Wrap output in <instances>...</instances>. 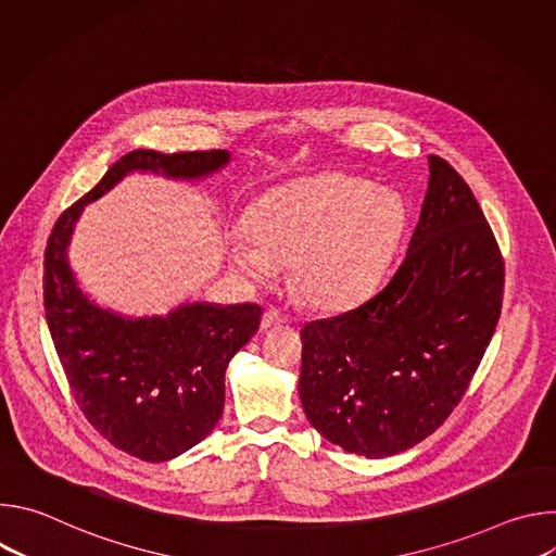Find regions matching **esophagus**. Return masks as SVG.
Returning a JSON list of instances; mask_svg holds the SVG:
<instances>
[{
  "instance_id": "esophagus-1",
  "label": "esophagus",
  "mask_w": 556,
  "mask_h": 556,
  "mask_svg": "<svg viewBox=\"0 0 556 556\" xmlns=\"http://www.w3.org/2000/svg\"><path fill=\"white\" fill-rule=\"evenodd\" d=\"M286 324H288V319H286V316H283L279 309H275V307L266 309L264 316H262V330L281 328V326H286Z\"/></svg>"
}]
</instances>
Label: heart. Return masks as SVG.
<instances>
[{"label": "heart", "instance_id": "obj_1", "mask_svg": "<svg viewBox=\"0 0 556 556\" xmlns=\"http://www.w3.org/2000/svg\"><path fill=\"white\" fill-rule=\"evenodd\" d=\"M401 195L348 174L301 178L262 193L244 215L253 245L226 240L235 273L255 286L292 264L299 294L314 307L341 309L382 281L405 230Z\"/></svg>", "mask_w": 556, "mask_h": 556}]
</instances>
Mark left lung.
Returning a JSON list of instances; mask_svg holds the SVG:
<instances>
[{
    "label": "left lung",
    "instance_id": "1",
    "mask_svg": "<svg viewBox=\"0 0 556 556\" xmlns=\"http://www.w3.org/2000/svg\"><path fill=\"white\" fill-rule=\"evenodd\" d=\"M504 262L462 176L429 155L399 270L365 303L301 330L299 399L328 442L369 459L407 451L455 409L500 319Z\"/></svg>",
    "mask_w": 556,
    "mask_h": 556
}]
</instances>
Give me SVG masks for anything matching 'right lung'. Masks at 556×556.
<instances>
[{
    "mask_svg": "<svg viewBox=\"0 0 556 556\" xmlns=\"http://www.w3.org/2000/svg\"><path fill=\"white\" fill-rule=\"evenodd\" d=\"M230 163V153H161L136 149L54 224L46 249V321L74 399L116 448L167 462L200 444L224 412V374L257 332V303H180L167 314L127 316L99 305L78 286L70 242L84 208L129 174L204 180Z\"/></svg>",
    "mask_w": 556,
    "mask_h": 556,
    "instance_id": "1",
    "label": "right lung"
}]
</instances>
